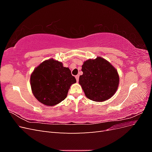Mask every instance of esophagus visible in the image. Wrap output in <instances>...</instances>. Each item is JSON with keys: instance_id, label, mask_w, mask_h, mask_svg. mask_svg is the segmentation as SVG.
<instances>
[{"instance_id": "esophagus-1", "label": "esophagus", "mask_w": 152, "mask_h": 152, "mask_svg": "<svg viewBox=\"0 0 152 152\" xmlns=\"http://www.w3.org/2000/svg\"><path fill=\"white\" fill-rule=\"evenodd\" d=\"M75 79H76V80L77 82H79V75H76L75 76Z\"/></svg>"}]
</instances>
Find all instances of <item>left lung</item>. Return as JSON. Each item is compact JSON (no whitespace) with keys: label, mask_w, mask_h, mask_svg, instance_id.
Wrapping results in <instances>:
<instances>
[{"label":"left lung","mask_w":152,"mask_h":152,"mask_svg":"<svg viewBox=\"0 0 152 152\" xmlns=\"http://www.w3.org/2000/svg\"><path fill=\"white\" fill-rule=\"evenodd\" d=\"M82 71L83 74L79 77V84L87 98L102 102L115 93L119 83L118 72L104 58L98 57L84 61Z\"/></svg>","instance_id":"8db88e82"}]
</instances>
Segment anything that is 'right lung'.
Segmentation results:
<instances>
[{"label":"right lung","mask_w":152,"mask_h":152,"mask_svg":"<svg viewBox=\"0 0 152 152\" xmlns=\"http://www.w3.org/2000/svg\"><path fill=\"white\" fill-rule=\"evenodd\" d=\"M75 82L70 69L53 59L40 63L30 77L31 91L35 98L51 107L66 98L70 86Z\"/></svg>","instance_id":"1"}]
</instances>
